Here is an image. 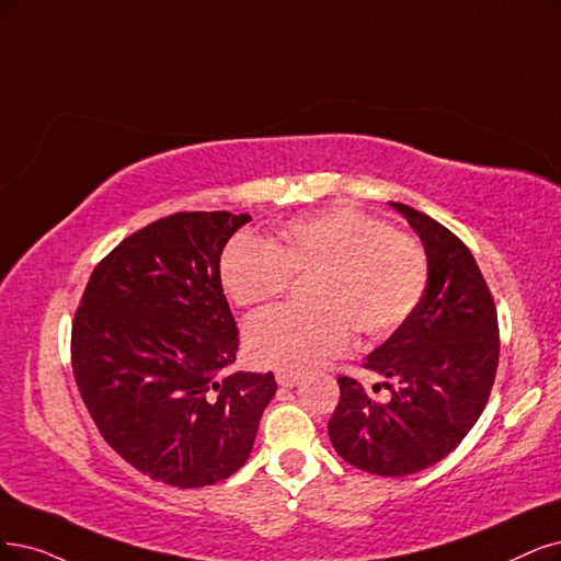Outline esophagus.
<instances>
[{"label":"esophagus","mask_w":561,"mask_h":561,"mask_svg":"<svg viewBox=\"0 0 561 561\" xmlns=\"http://www.w3.org/2000/svg\"><path fill=\"white\" fill-rule=\"evenodd\" d=\"M275 379H277V383H279L282 388H294V386L300 383V375H298V371H277Z\"/></svg>","instance_id":"obj_1"}]
</instances>
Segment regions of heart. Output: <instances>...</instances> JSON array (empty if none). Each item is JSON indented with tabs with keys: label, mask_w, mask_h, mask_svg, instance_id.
<instances>
[{
	"label": "heart",
	"mask_w": 561,
	"mask_h": 561,
	"mask_svg": "<svg viewBox=\"0 0 561 561\" xmlns=\"http://www.w3.org/2000/svg\"><path fill=\"white\" fill-rule=\"evenodd\" d=\"M219 277L238 307L273 302L307 279L309 309H273L244 328L247 356L259 367L305 371L351 344L388 337L413 314L427 284L423 247L377 217L330 207L288 221L275 242L249 236L224 249Z\"/></svg>",
	"instance_id": "b5f03b06"
}]
</instances>
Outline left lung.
<instances>
[{
  "label": "left lung",
  "instance_id": "8db88e82",
  "mask_svg": "<svg viewBox=\"0 0 561 561\" xmlns=\"http://www.w3.org/2000/svg\"><path fill=\"white\" fill-rule=\"evenodd\" d=\"M390 205L425 247L427 286L413 314L365 358L386 379L388 400L340 377L328 434L348 465L409 476L444 460L479 421L500 363V323L467 244L413 207Z\"/></svg>",
  "mask_w": 561,
  "mask_h": 561
}]
</instances>
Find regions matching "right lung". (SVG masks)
<instances>
[{
    "mask_svg": "<svg viewBox=\"0 0 561 561\" xmlns=\"http://www.w3.org/2000/svg\"><path fill=\"white\" fill-rule=\"evenodd\" d=\"M249 215L175 213L124 238L85 286L71 325L73 377L101 437L173 488L228 479L252 453L273 371L236 363L238 325L219 259Z\"/></svg>",
    "mask_w": 561,
    "mask_h": 561,
    "instance_id": "obj_1",
    "label": "right lung"
}]
</instances>
